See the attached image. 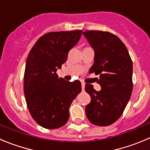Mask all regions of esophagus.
I'll return each instance as SVG.
<instances>
[{
    "label": "esophagus",
    "mask_w": 150,
    "mask_h": 150,
    "mask_svg": "<svg viewBox=\"0 0 150 150\" xmlns=\"http://www.w3.org/2000/svg\"><path fill=\"white\" fill-rule=\"evenodd\" d=\"M81 88H82V91H84V88H85V83H81Z\"/></svg>",
    "instance_id": "1"
}]
</instances>
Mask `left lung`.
Segmentation results:
<instances>
[{"label": "left lung", "instance_id": "obj_1", "mask_svg": "<svg viewBox=\"0 0 150 150\" xmlns=\"http://www.w3.org/2000/svg\"><path fill=\"white\" fill-rule=\"evenodd\" d=\"M94 50V63L90 73L100 75L97 81L101 90L91 84L85 90L91 97L86 115L91 123L108 126L122 114L133 91V63L128 50L118 36L108 31L83 32Z\"/></svg>", "mask_w": 150, "mask_h": 150}]
</instances>
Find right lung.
<instances>
[{
	"instance_id": "obj_1",
	"label": "right lung",
	"mask_w": 150,
	"mask_h": 150,
	"mask_svg": "<svg viewBox=\"0 0 150 150\" xmlns=\"http://www.w3.org/2000/svg\"><path fill=\"white\" fill-rule=\"evenodd\" d=\"M81 33V30L45 33L26 60L24 94L28 108L33 120L46 129L59 128L67 122L69 106L81 91L79 81L69 82L56 74Z\"/></svg>"
}]
</instances>
